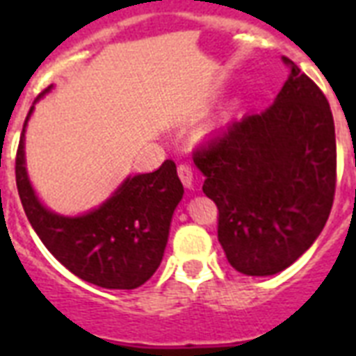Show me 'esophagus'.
I'll list each match as a JSON object with an SVG mask.
<instances>
[{"label":"esophagus","instance_id":"34e87169","mask_svg":"<svg viewBox=\"0 0 356 356\" xmlns=\"http://www.w3.org/2000/svg\"><path fill=\"white\" fill-rule=\"evenodd\" d=\"M177 173L179 179L183 181V184L186 188H194V172H192V168H190L188 164H179Z\"/></svg>","mask_w":356,"mask_h":356}]
</instances>
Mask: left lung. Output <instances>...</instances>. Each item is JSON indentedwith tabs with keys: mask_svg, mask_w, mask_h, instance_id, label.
<instances>
[{
	"mask_svg": "<svg viewBox=\"0 0 356 356\" xmlns=\"http://www.w3.org/2000/svg\"><path fill=\"white\" fill-rule=\"evenodd\" d=\"M275 102L212 134L194 153L203 192L218 207L229 264L266 277L292 266L320 236L337 188L331 107L290 58Z\"/></svg>",
	"mask_w": 356,
	"mask_h": 356,
	"instance_id": "8db88e82",
	"label": "left lung"
}]
</instances>
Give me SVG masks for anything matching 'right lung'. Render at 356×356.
<instances>
[{
	"label": "right lung",
	"mask_w": 356,
	"mask_h": 356,
	"mask_svg": "<svg viewBox=\"0 0 356 356\" xmlns=\"http://www.w3.org/2000/svg\"><path fill=\"white\" fill-rule=\"evenodd\" d=\"M51 86L36 97V102ZM16 153V186L31 227L55 259L96 286L133 290L161 266L175 207L184 188L173 161L156 172L129 175L105 203L81 216H60L42 205L25 170V125Z\"/></svg>",
	"instance_id": "add662e5"
}]
</instances>
